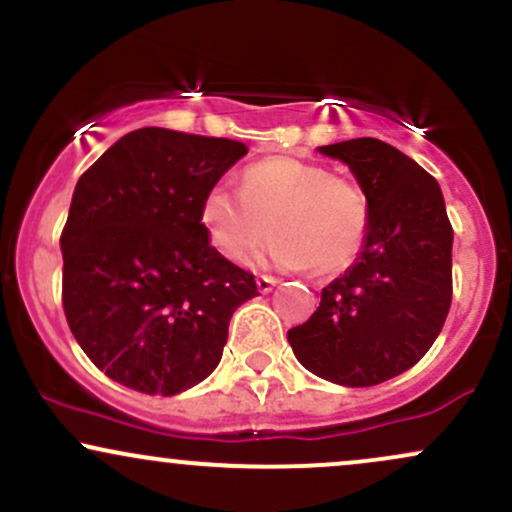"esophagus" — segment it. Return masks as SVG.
Here are the masks:
<instances>
[{
  "label": "esophagus",
  "instance_id": "obj_1",
  "mask_svg": "<svg viewBox=\"0 0 512 512\" xmlns=\"http://www.w3.org/2000/svg\"><path fill=\"white\" fill-rule=\"evenodd\" d=\"M255 284H257V291H260V293H269L276 286V279H274V276H257Z\"/></svg>",
  "mask_w": 512,
  "mask_h": 512
}]
</instances>
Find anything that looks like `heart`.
Listing matches in <instances>:
<instances>
[{
	"mask_svg": "<svg viewBox=\"0 0 512 512\" xmlns=\"http://www.w3.org/2000/svg\"><path fill=\"white\" fill-rule=\"evenodd\" d=\"M209 243L226 260H243L276 236L252 262L279 269L339 274L361 255L370 207L356 182L325 166L293 156H269L243 173V192L226 182L211 185L199 207Z\"/></svg>",
	"mask_w": 512,
	"mask_h": 512,
	"instance_id": "1",
	"label": "heart"
}]
</instances>
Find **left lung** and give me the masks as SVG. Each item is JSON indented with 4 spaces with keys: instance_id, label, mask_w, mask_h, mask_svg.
Listing matches in <instances>:
<instances>
[{
    "instance_id": "8db88e82",
    "label": "left lung",
    "mask_w": 512,
    "mask_h": 512,
    "mask_svg": "<svg viewBox=\"0 0 512 512\" xmlns=\"http://www.w3.org/2000/svg\"><path fill=\"white\" fill-rule=\"evenodd\" d=\"M349 166L368 197L356 262L322 289L320 308L289 330L303 368L344 387L409 370L443 330L452 301V226L438 180L380 139L320 146Z\"/></svg>"
}]
</instances>
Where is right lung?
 Instances as JSON below:
<instances>
[{
    "instance_id": "add662e5",
    "label": "right lung",
    "mask_w": 512,
    "mask_h": 512,
    "mask_svg": "<svg viewBox=\"0 0 512 512\" xmlns=\"http://www.w3.org/2000/svg\"><path fill=\"white\" fill-rule=\"evenodd\" d=\"M248 146L163 127L125 134L81 175L60 248L69 330L110 380L173 397L219 366L255 276L211 248L204 192Z\"/></svg>"
}]
</instances>
